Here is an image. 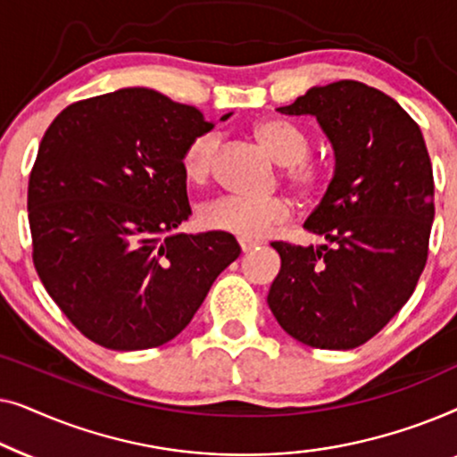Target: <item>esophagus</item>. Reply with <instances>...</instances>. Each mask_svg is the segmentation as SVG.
Here are the masks:
<instances>
[{"label":"esophagus","instance_id":"34e87169","mask_svg":"<svg viewBox=\"0 0 457 457\" xmlns=\"http://www.w3.org/2000/svg\"><path fill=\"white\" fill-rule=\"evenodd\" d=\"M239 245H241V249H243V253H247V252H252V249L258 245V243L255 241H247V239H239Z\"/></svg>","mask_w":457,"mask_h":457}]
</instances>
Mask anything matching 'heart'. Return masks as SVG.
Instances as JSON below:
<instances>
[{
  "mask_svg": "<svg viewBox=\"0 0 457 457\" xmlns=\"http://www.w3.org/2000/svg\"><path fill=\"white\" fill-rule=\"evenodd\" d=\"M253 137L262 147L285 166V179L303 195L314 193L324 180V168L312 162L310 135L297 124L280 118H268L253 127ZM220 137L204 133L187 143L183 152V170L193 183H202L214 168ZM291 205L287 199H252L241 195H222L208 202L199 212L202 222L212 230H220L239 239L258 241L291 220Z\"/></svg>",
  "mask_w": 457,
  "mask_h": 457,
  "instance_id": "1",
  "label": "heart"
}]
</instances>
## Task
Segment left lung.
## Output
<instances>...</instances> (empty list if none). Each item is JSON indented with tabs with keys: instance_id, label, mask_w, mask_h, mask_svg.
<instances>
[{
	"instance_id": "left-lung-1",
	"label": "left lung",
	"mask_w": 457,
	"mask_h": 457,
	"mask_svg": "<svg viewBox=\"0 0 457 457\" xmlns=\"http://www.w3.org/2000/svg\"><path fill=\"white\" fill-rule=\"evenodd\" d=\"M287 116H314L335 172L303 227L322 245L274 241L280 270L268 305L303 345L353 349L416 289L435 218L433 166L418 124L395 99L358 80L312 87Z\"/></svg>"
}]
</instances>
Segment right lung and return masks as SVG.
Wrapping results in <instances>:
<instances>
[{"label":"right lung","instance_id":"1","mask_svg":"<svg viewBox=\"0 0 457 457\" xmlns=\"http://www.w3.org/2000/svg\"><path fill=\"white\" fill-rule=\"evenodd\" d=\"M212 129L193 105L127 87L68 105L43 135L29 179L33 262L97 345H164L239 258L233 235L177 233L191 216L183 152Z\"/></svg>","mask_w":457,"mask_h":457}]
</instances>
